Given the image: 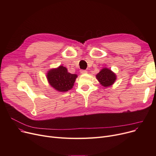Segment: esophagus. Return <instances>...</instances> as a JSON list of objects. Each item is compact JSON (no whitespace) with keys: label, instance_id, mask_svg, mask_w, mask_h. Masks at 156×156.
Segmentation results:
<instances>
[{"label":"esophagus","instance_id":"obj_1","mask_svg":"<svg viewBox=\"0 0 156 156\" xmlns=\"http://www.w3.org/2000/svg\"><path fill=\"white\" fill-rule=\"evenodd\" d=\"M80 73L81 74H85V73H87V71L86 70H81Z\"/></svg>","mask_w":156,"mask_h":156}]
</instances>
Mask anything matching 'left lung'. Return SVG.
<instances>
[{
  "label": "left lung",
  "instance_id": "8db88e82",
  "mask_svg": "<svg viewBox=\"0 0 156 156\" xmlns=\"http://www.w3.org/2000/svg\"><path fill=\"white\" fill-rule=\"evenodd\" d=\"M97 80L104 87H109L112 85L116 80V75L113 71L108 68H102L96 75Z\"/></svg>",
  "mask_w": 156,
  "mask_h": 156
}]
</instances>
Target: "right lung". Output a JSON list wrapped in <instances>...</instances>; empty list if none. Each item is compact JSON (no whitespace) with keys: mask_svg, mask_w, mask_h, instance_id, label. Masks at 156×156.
<instances>
[{"mask_svg":"<svg viewBox=\"0 0 156 156\" xmlns=\"http://www.w3.org/2000/svg\"><path fill=\"white\" fill-rule=\"evenodd\" d=\"M46 76L49 85L60 92H65L71 90L78 77L76 74L69 73L67 68L61 65L48 70Z\"/></svg>","mask_w":156,"mask_h":156,"instance_id":"right-lung-1","label":"right lung"}]
</instances>
